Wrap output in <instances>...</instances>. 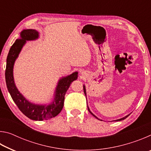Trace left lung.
<instances>
[{"label": "left lung", "instance_id": "left-lung-1", "mask_svg": "<svg viewBox=\"0 0 151 151\" xmlns=\"http://www.w3.org/2000/svg\"><path fill=\"white\" fill-rule=\"evenodd\" d=\"M83 89H84V93H85V96H86V88H85V85H84L83 86ZM87 107H88V111L89 112H90V113L91 114H93V115L94 116V117H95V118H96L97 119H99L98 118H97V117L95 116V115H94V114H93V113H92V112H91V111H90V109H89V108H88V106H87ZM130 115V114H128V115H127L126 116H124V117H123V118H122V119H118V120H116V121H122V120H124V119H126V118H127V117L128 116H129Z\"/></svg>", "mask_w": 151, "mask_h": 151}]
</instances>
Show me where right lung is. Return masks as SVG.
<instances>
[{"label":"right lung","mask_w":151,"mask_h":151,"mask_svg":"<svg viewBox=\"0 0 151 151\" xmlns=\"http://www.w3.org/2000/svg\"><path fill=\"white\" fill-rule=\"evenodd\" d=\"M20 35V39H17L12 45L7 56L5 70L7 88L18 108L28 118L34 121H43L53 118L62 111L65 94L72 82L77 79L78 72H75L65 77L61 78L58 81L52 103L48 105L30 103L22 96L15 85L13 77V66L15 60L21 51L22 47L27 42V40L37 39L39 37V33L34 29H27L22 30Z\"/></svg>","instance_id":"add662e5"}]
</instances>
